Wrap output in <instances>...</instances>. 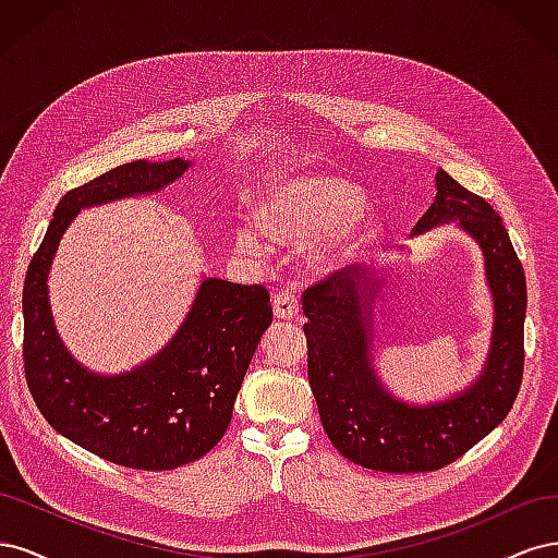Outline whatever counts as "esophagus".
I'll return each instance as SVG.
<instances>
[{"label":"esophagus","instance_id":"esophagus-1","mask_svg":"<svg viewBox=\"0 0 558 558\" xmlns=\"http://www.w3.org/2000/svg\"><path fill=\"white\" fill-rule=\"evenodd\" d=\"M272 310H275V316H277V318H286V320L295 318V316H298V310H300L295 291L286 289V291L275 293V298H272Z\"/></svg>","mask_w":558,"mask_h":558}]
</instances>
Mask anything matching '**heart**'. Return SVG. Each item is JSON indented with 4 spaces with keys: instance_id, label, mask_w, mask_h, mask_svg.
Returning <instances> with one entry per match:
<instances>
[{
    "instance_id": "heart-1",
    "label": "heart",
    "mask_w": 558,
    "mask_h": 558,
    "mask_svg": "<svg viewBox=\"0 0 558 558\" xmlns=\"http://www.w3.org/2000/svg\"><path fill=\"white\" fill-rule=\"evenodd\" d=\"M356 183L340 177H300L269 189L260 202L263 226L279 242H307L332 232V242L320 251L326 265L349 258L377 232L379 218L363 209ZM238 244L248 253H263L267 232L256 221H242L234 230Z\"/></svg>"
}]
</instances>
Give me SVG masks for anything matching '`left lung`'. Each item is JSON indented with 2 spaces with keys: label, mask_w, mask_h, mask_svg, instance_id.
<instances>
[{
  "label": "left lung",
  "mask_w": 558,
  "mask_h": 558,
  "mask_svg": "<svg viewBox=\"0 0 558 558\" xmlns=\"http://www.w3.org/2000/svg\"><path fill=\"white\" fill-rule=\"evenodd\" d=\"M412 234L459 221L484 253L494 295L492 349L482 375L442 402L408 404L381 386L373 367V302L381 277L373 269L335 272L302 295L307 375L320 424L344 459L381 472L440 470L475 447L508 416L523 377L526 277L502 218L447 172Z\"/></svg>",
  "instance_id": "1"
}]
</instances>
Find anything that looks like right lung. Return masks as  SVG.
<instances>
[{"mask_svg": "<svg viewBox=\"0 0 558 558\" xmlns=\"http://www.w3.org/2000/svg\"><path fill=\"white\" fill-rule=\"evenodd\" d=\"M193 162L134 160L66 193L27 267L23 361L29 393L60 435L134 470H174L202 459L230 426L248 363L272 324L265 286L207 277L172 342L123 375L105 377L64 349L48 302V272L64 230L86 207L158 193Z\"/></svg>", "mask_w": 558, "mask_h": 558, "instance_id": "add662e5", "label": "right lung"}]
</instances>
